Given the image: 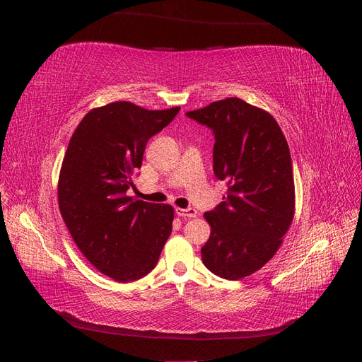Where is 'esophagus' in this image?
Masks as SVG:
<instances>
[{
    "instance_id": "esophagus-1",
    "label": "esophagus",
    "mask_w": 362,
    "mask_h": 362,
    "mask_svg": "<svg viewBox=\"0 0 362 362\" xmlns=\"http://www.w3.org/2000/svg\"><path fill=\"white\" fill-rule=\"evenodd\" d=\"M175 213H177L180 217H189V218H192V217H196L198 216V211L194 210V208H175Z\"/></svg>"
}]
</instances>
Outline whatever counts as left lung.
Masks as SVG:
<instances>
[{"label": "left lung", "instance_id": "8db88e82", "mask_svg": "<svg viewBox=\"0 0 362 362\" xmlns=\"http://www.w3.org/2000/svg\"><path fill=\"white\" fill-rule=\"evenodd\" d=\"M213 129V170L228 194L205 218L211 235L202 261L214 275L238 281L276 254L294 217V181L286 136L270 113L226 98L185 113Z\"/></svg>", "mask_w": 362, "mask_h": 362}]
</instances>
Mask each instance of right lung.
I'll return each instance as SVG.
<instances>
[{"instance_id":"obj_1","label":"right lung","mask_w":362,"mask_h":362,"mask_svg":"<svg viewBox=\"0 0 362 362\" xmlns=\"http://www.w3.org/2000/svg\"><path fill=\"white\" fill-rule=\"evenodd\" d=\"M178 112L112 103L87 113L69 140L59 177L60 213L81 254L115 281L148 275L172 233L170 205L127 192L134 187L148 140Z\"/></svg>"}]
</instances>
